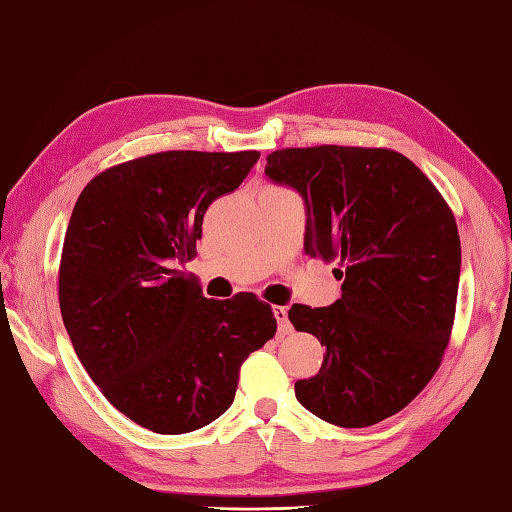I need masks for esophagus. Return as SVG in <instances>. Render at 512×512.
<instances>
[{
	"label": "esophagus",
	"mask_w": 512,
	"mask_h": 512,
	"mask_svg": "<svg viewBox=\"0 0 512 512\" xmlns=\"http://www.w3.org/2000/svg\"><path fill=\"white\" fill-rule=\"evenodd\" d=\"M273 313H275V317H277L279 333H282V335L293 333V326H290V322H288V308H284V306H273Z\"/></svg>",
	"instance_id": "34e87169"
}]
</instances>
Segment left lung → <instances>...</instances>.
<instances>
[{"instance_id": "1", "label": "left lung", "mask_w": 512, "mask_h": 512, "mask_svg": "<svg viewBox=\"0 0 512 512\" xmlns=\"http://www.w3.org/2000/svg\"><path fill=\"white\" fill-rule=\"evenodd\" d=\"M266 162L275 184L304 199L306 255L337 259L344 282L335 304L288 310L295 330L326 348L295 395L328 424L373 426L413 402L442 364L462 268L453 210L390 148H284Z\"/></svg>"}]
</instances>
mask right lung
Segmentation results:
<instances>
[{"label":"right lung","instance_id":"add662e5","mask_svg":"<svg viewBox=\"0 0 512 512\" xmlns=\"http://www.w3.org/2000/svg\"><path fill=\"white\" fill-rule=\"evenodd\" d=\"M257 150H166L88 182L70 215L59 308L79 362L119 413L159 435L224 415L242 362L275 337L253 293L206 299L173 266L195 257L217 197L244 182Z\"/></svg>","mask_w":512,"mask_h":512}]
</instances>
